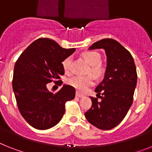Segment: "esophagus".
Wrapping results in <instances>:
<instances>
[{"label": "esophagus", "instance_id": "obj_1", "mask_svg": "<svg viewBox=\"0 0 152 152\" xmlns=\"http://www.w3.org/2000/svg\"><path fill=\"white\" fill-rule=\"evenodd\" d=\"M76 97H80V98H81V97H84V95H83V94H80V92H78V91H76Z\"/></svg>", "mask_w": 152, "mask_h": 152}]
</instances>
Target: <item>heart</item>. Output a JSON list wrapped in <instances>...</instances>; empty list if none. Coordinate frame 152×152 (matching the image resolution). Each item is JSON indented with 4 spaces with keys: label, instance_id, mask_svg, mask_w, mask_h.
<instances>
[{
    "label": "heart",
    "instance_id": "b5f03b06",
    "mask_svg": "<svg viewBox=\"0 0 152 152\" xmlns=\"http://www.w3.org/2000/svg\"><path fill=\"white\" fill-rule=\"evenodd\" d=\"M82 56L87 61V63L91 65V73L96 76H98L102 73V69L99 65L101 62V55L99 53L94 50H87L83 53ZM61 65L65 72L69 73L71 66V57H66L61 62ZM93 77L91 76H76L68 80V83L70 86L80 91H86L90 86L93 84Z\"/></svg>",
    "mask_w": 152,
    "mask_h": 152
}]
</instances>
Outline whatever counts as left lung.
Segmentation results:
<instances>
[{
    "label": "left lung",
    "mask_w": 152,
    "mask_h": 152,
    "mask_svg": "<svg viewBox=\"0 0 152 152\" xmlns=\"http://www.w3.org/2000/svg\"><path fill=\"white\" fill-rule=\"evenodd\" d=\"M101 48L107 55L104 80L94 91L101 101L91 97L92 105L84 115L91 124L108 130L119 125L131 107L137 74L131 54L119 42L103 39L92 44L90 50Z\"/></svg>",
    "instance_id": "8db88e82"
}]
</instances>
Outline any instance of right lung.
Returning <instances> with one entry per match:
<instances>
[{
  "instance_id": "obj_1",
  "label": "right lung",
  "mask_w": 152,
  "mask_h": 152,
  "mask_svg": "<svg viewBox=\"0 0 152 152\" xmlns=\"http://www.w3.org/2000/svg\"><path fill=\"white\" fill-rule=\"evenodd\" d=\"M65 49L48 38L33 41L18 57L14 67L12 87L21 115L37 129H48L60 122L65 103L75 97L76 90L64 85L56 93L48 90L50 82L62 84L61 62L75 51Z\"/></svg>"
}]
</instances>
